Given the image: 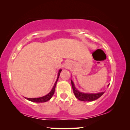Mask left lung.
<instances>
[{"label":"left lung","mask_w":130,"mask_h":130,"mask_svg":"<svg viewBox=\"0 0 130 130\" xmlns=\"http://www.w3.org/2000/svg\"><path fill=\"white\" fill-rule=\"evenodd\" d=\"M71 82H72V86L74 95H75L76 98H77L79 100L81 101L89 102V101H93L96 100L97 99L100 98L104 93V92H100V93H86L80 92L76 88L72 80H71ZM108 86H109V85H108Z\"/></svg>","instance_id":"obj_1"}]
</instances>
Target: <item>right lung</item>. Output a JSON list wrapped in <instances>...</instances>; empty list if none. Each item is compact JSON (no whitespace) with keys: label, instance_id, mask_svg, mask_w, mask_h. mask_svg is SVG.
Here are the masks:
<instances>
[{"label":"right lung","instance_id":"add662e5","mask_svg":"<svg viewBox=\"0 0 130 130\" xmlns=\"http://www.w3.org/2000/svg\"><path fill=\"white\" fill-rule=\"evenodd\" d=\"M61 70H62L61 69H60V70H59V71H58V76H57V80L56 82H55L54 85V86H53V89H51V91L50 92V93H48L47 95L44 96H42V97L37 98H25L26 99H28V101H31V102H47V101H49L50 99L52 98L53 95H54V91H55V88H56L57 82L58 77H59L60 74V73H61Z\"/></svg>","mask_w":130,"mask_h":130}]
</instances>
